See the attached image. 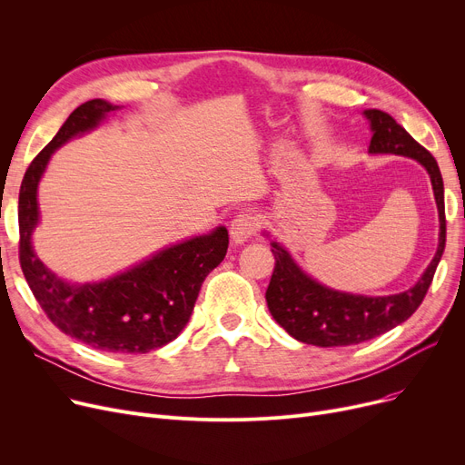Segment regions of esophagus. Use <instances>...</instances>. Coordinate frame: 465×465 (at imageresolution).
<instances>
[{
	"label": "esophagus",
	"instance_id": "1",
	"mask_svg": "<svg viewBox=\"0 0 465 465\" xmlns=\"http://www.w3.org/2000/svg\"><path fill=\"white\" fill-rule=\"evenodd\" d=\"M256 232H258V218L252 213L242 211L232 218L230 235H232V241L237 242V245L249 241Z\"/></svg>",
	"mask_w": 465,
	"mask_h": 465
}]
</instances>
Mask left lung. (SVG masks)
Here are the masks:
<instances>
[{
    "instance_id": "obj_1",
    "label": "left lung",
    "mask_w": 465,
    "mask_h": 465,
    "mask_svg": "<svg viewBox=\"0 0 465 465\" xmlns=\"http://www.w3.org/2000/svg\"><path fill=\"white\" fill-rule=\"evenodd\" d=\"M365 116L371 122L373 154H400L420 162L430 173L435 202L439 209V247L424 272L422 279L411 290L394 296L368 298L354 296L326 288L307 277L290 258V254L272 242L275 270L265 292V302L273 319L294 339L316 347H347L370 341L388 330L405 322L417 311L428 294L437 263L445 251L447 220L443 177L435 158L414 141L403 126L384 111L368 109Z\"/></svg>"
}]
</instances>
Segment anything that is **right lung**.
<instances>
[{"instance_id": "1", "label": "right lung", "mask_w": 465, "mask_h": 465, "mask_svg": "<svg viewBox=\"0 0 465 465\" xmlns=\"http://www.w3.org/2000/svg\"><path fill=\"white\" fill-rule=\"evenodd\" d=\"M114 109L104 100L79 105L26 169L18 195V258L37 303L58 330L92 349L143 354L167 345L186 326L205 277L226 256L230 237L220 226L95 284H67L46 270L30 239L39 218L37 184L45 165L60 144L92 130Z\"/></svg>"}]
</instances>
